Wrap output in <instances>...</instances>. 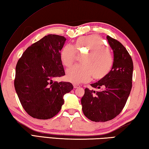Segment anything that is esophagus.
<instances>
[{"mask_svg": "<svg viewBox=\"0 0 149 149\" xmlns=\"http://www.w3.org/2000/svg\"><path fill=\"white\" fill-rule=\"evenodd\" d=\"M80 87L79 85L78 84H74V87L75 88V89H76V88H79Z\"/></svg>", "mask_w": 149, "mask_h": 149, "instance_id": "34e87169", "label": "esophagus"}]
</instances>
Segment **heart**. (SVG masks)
Returning a JSON list of instances; mask_svg holds the SVG:
<instances>
[{
    "label": "heart",
    "instance_id": "obj_1",
    "mask_svg": "<svg viewBox=\"0 0 149 149\" xmlns=\"http://www.w3.org/2000/svg\"><path fill=\"white\" fill-rule=\"evenodd\" d=\"M77 54H84L81 58L82 64L75 65L68 69L65 78L72 84H80L89 81L91 75L95 80L104 78L109 74L113 58L101 37L90 35L77 38L74 46L66 45L60 53V60L65 67H70Z\"/></svg>",
    "mask_w": 149,
    "mask_h": 149
}]
</instances>
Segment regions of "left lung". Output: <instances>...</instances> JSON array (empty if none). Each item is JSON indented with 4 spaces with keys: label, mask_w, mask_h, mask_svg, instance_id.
Listing matches in <instances>:
<instances>
[{
    "label": "left lung",
    "mask_w": 149,
    "mask_h": 149,
    "mask_svg": "<svg viewBox=\"0 0 149 149\" xmlns=\"http://www.w3.org/2000/svg\"><path fill=\"white\" fill-rule=\"evenodd\" d=\"M107 38L114 53L112 69L104 78L91 84L93 89H85L81 100L84 115L95 122L116 117L125 107L132 87V57L121 42L108 35Z\"/></svg>",
    "instance_id": "obj_1"
}]
</instances>
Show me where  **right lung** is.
I'll return each instance as SVG.
<instances>
[{
	"mask_svg": "<svg viewBox=\"0 0 149 149\" xmlns=\"http://www.w3.org/2000/svg\"><path fill=\"white\" fill-rule=\"evenodd\" d=\"M66 39L48 35L25 50L16 67L15 89L22 107L29 116L47 120L59 112L64 95L73 89L70 82H53L65 75L60 50Z\"/></svg>",
	"mask_w": 149,
	"mask_h": 149,
	"instance_id": "right-lung-1",
	"label": "right lung"
}]
</instances>
